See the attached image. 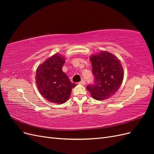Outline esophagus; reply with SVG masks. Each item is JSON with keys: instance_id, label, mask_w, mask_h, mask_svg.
<instances>
[{"instance_id": "1", "label": "esophagus", "mask_w": 154, "mask_h": 154, "mask_svg": "<svg viewBox=\"0 0 154 154\" xmlns=\"http://www.w3.org/2000/svg\"><path fill=\"white\" fill-rule=\"evenodd\" d=\"M85 81L84 80H82L81 82H79V84H80V85H85Z\"/></svg>"}]
</instances>
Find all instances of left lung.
Masks as SVG:
<instances>
[{
	"label": "left lung",
	"mask_w": 154,
	"mask_h": 154,
	"mask_svg": "<svg viewBox=\"0 0 154 154\" xmlns=\"http://www.w3.org/2000/svg\"><path fill=\"white\" fill-rule=\"evenodd\" d=\"M93 84L87 89L96 100L108 99L118 91L123 80V69L119 60L107 51H101L91 57Z\"/></svg>",
	"instance_id": "8db88e82"
}]
</instances>
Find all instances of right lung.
<instances>
[{"instance_id": "obj_1", "label": "right lung", "mask_w": 154, "mask_h": 154, "mask_svg": "<svg viewBox=\"0 0 154 154\" xmlns=\"http://www.w3.org/2000/svg\"><path fill=\"white\" fill-rule=\"evenodd\" d=\"M64 63L63 57L57 54L46 60L36 70L35 80L40 93L44 98L54 103L66 102L72 88L76 85L62 71Z\"/></svg>"}]
</instances>
